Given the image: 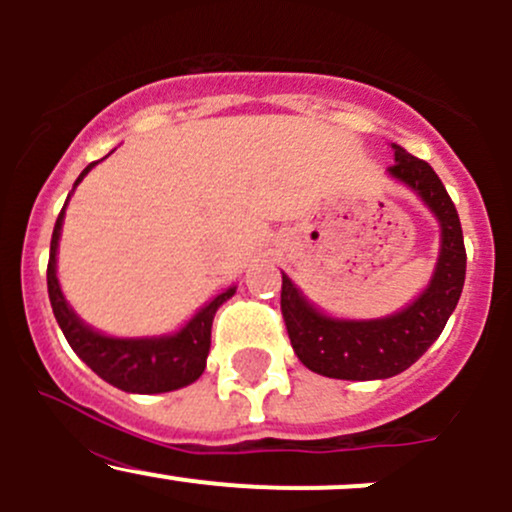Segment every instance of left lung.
I'll use <instances>...</instances> for the list:
<instances>
[{"label": "left lung", "instance_id": "8db88e82", "mask_svg": "<svg viewBox=\"0 0 512 512\" xmlns=\"http://www.w3.org/2000/svg\"><path fill=\"white\" fill-rule=\"evenodd\" d=\"M394 148L389 175L409 185L441 225V252L431 282L401 312L381 319H334L307 302L282 272V317L294 354L329 379H389L409 369L441 337L466 282V247L456 205L426 160Z\"/></svg>", "mask_w": 512, "mask_h": 512}]
</instances>
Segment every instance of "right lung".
Listing matches in <instances>:
<instances>
[{"instance_id":"add662e5","label":"right lung","mask_w":512,"mask_h":512,"mask_svg":"<svg viewBox=\"0 0 512 512\" xmlns=\"http://www.w3.org/2000/svg\"><path fill=\"white\" fill-rule=\"evenodd\" d=\"M96 163L86 165L81 175L76 178V185L84 180V175L94 168ZM69 203V200H66ZM66 203L56 218L54 235H51L49 250V267H46V285H49V299L54 317L64 332L66 342L74 349L76 356L91 366L103 381H108L116 389L128 391V394H165V391L183 389L200 379L205 371V361L210 352V329H213L215 312L220 304L235 294V287L225 289L218 297L210 299L183 329L165 337H106L96 332L89 324L76 317L74 309L66 302L64 292L59 287L56 277V250H59L61 223H64Z\"/></svg>"}]
</instances>
